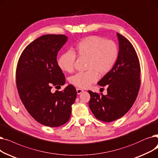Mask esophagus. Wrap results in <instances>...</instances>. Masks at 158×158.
<instances>
[{
  "label": "esophagus",
  "instance_id": "obj_1",
  "mask_svg": "<svg viewBox=\"0 0 158 158\" xmlns=\"http://www.w3.org/2000/svg\"><path fill=\"white\" fill-rule=\"evenodd\" d=\"M83 91H84L83 89H80V88H77V92L78 94H80Z\"/></svg>",
  "mask_w": 158,
  "mask_h": 158
}]
</instances>
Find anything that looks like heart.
Masks as SVG:
<instances>
[{"instance_id": "heart-1", "label": "heart", "mask_w": 158, "mask_h": 158, "mask_svg": "<svg viewBox=\"0 0 158 158\" xmlns=\"http://www.w3.org/2000/svg\"><path fill=\"white\" fill-rule=\"evenodd\" d=\"M76 55L79 58H87V71L75 74L69 81L76 87L86 88L97 81L99 74L103 76L112 70L117 62L119 49L114 41L98 36H89L80 41L73 52L69 50L60 56L58 61L60 67L67 73L73 72Z\"/></svg>"}]
</instances>
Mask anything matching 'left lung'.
Wrapping results in <instances>:
<instances>
[{
  "label": "left lung",
  "mask_w": 158,
  "mask_h": 158,
  "mask_svg": "<svg viewBox=\"0 0 158 158\" xmlns=\"http://www.w3.org/2000/svg\"><path fill=\"white\" fill-rule=\"evenodd\" d=\"M119 55L112 70L98 82L107 87V94L88 91L89 108L100 121L111 122L124 116L136 101L140 87V65L136 51L125 37L117 33Z\"/></svg>",
  "instance_id": "8db88e82"
}]
</instances>
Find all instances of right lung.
Returning a JSON list of instances; mask_svg holds the SVG:
<instances>
[{
	"label": "right lung",
	"instance_id": "1",
	"mask_svg": "<svg viewBox=\"0 0 158 158\" xmlns=\"http://www.w3.org/2000/svg\"><path fill=\"white\" fill-rule=\"evenodd\" d=\"M67 39L64 35H42L24 49L17 64L16 84L20 98L29 114L48 127H57L68 122L77 95L72 85L64 91H51L52 86L57 89L65 83L56 56Z\"/></svg>",
	"mask_w": 158,
	"mask_h": 158
}]
</instances>
